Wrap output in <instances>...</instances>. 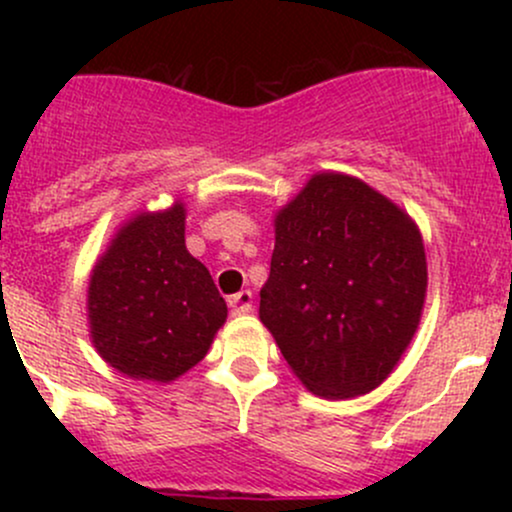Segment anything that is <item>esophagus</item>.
<instances>
[{"instance_id": "34e87169", "label": "esophagus", "mask_w": 512, "mask_h": 512, "mask_svg": "<svg viewBox=\"0 0 512 512\" xmlns=\"http://www.w3.org/2000/svg\"><path fill=\"white\" fill-rule=\"evenodd\" d=\"M228 305H231L233 315H248L252 310V293L240 291V293H236V296L228 298Z\"/></svg>"}]
</instances>
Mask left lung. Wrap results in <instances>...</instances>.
Masks as SVG:
<instances>
[{
	"mask_svg": "<svg viewBox=\"0 0 512 512\" xmlns=\"http://www.w3.org/2000/svg\"><path fill=\"white\" fill-rule=\"evenodd\" d=\"M260 320L301 383L346 399L375 390L402 358L426 298L419 228L366 182L310 178L279 211Z\"/></svg>",
	"mask_w": 512,
	"mask_h": 512,
	"instance_id": "8db88e82",
	"label": "left lung"
}]
</instances>
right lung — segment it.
Instances as JSON below:
<instances>
[{"mask_svg":"<svg viewBox=\"0 0 512 512\" xmlns=\"http://www.w3.org/2000/svg\"><path fill=\"white\" fill-rule=\"evenodd\" d=\"M226 315L209 269L185 248L182 204L129 221L88 284L98 354L137 380L170 383L197 366Z\"/></svg>","mask_w":512,"mask_h":512,"instance_id":"add662e5","label":"right lung"}]
</instances>
